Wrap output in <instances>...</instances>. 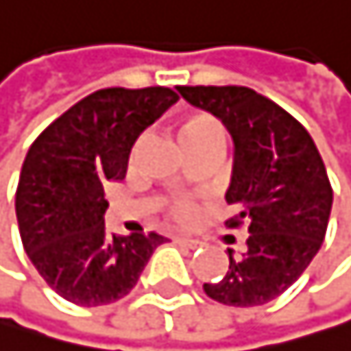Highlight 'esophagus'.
Masks as SVG:
<instances>
[{"label": "esophagus", "instance_id": "esophagus-1", "mask_svg": "<svg viewBox=\"0 0 351 351\" xmlns=\"http://www.w3.org/2000/svg\"><path fill=\"white\" fill-rule=\"evenodd\" d=\"M174 243L181 245V247H188V250H194V247H199L197 241H192V239H186V237H174Z\"/></svg>", "mask_w": 351, "mask_h": 351}]
</instances>
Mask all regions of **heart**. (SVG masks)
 Instances as JSON below:
<instances>
[{
  "label": "heart",
  "instance_id": "b5f03b06",
  "mask_svg": "<svg viewBox=\"0 0 351 351\" xmlns=\"http://www.w3.org/2000/svg\"><path fill=\"white\" fill-rule=\"evenodd\" d=\"M179 139H181V145L208 143V141L221 143L223 132H221V125L215 117H210L206 112H192L188 117H183V121L179 125ZM192 212H194V206L190 199H174L168 206V217L174 223H186V221H190Z\"/></svg>",
  "mask_w": 351,
  "mask_h": 351
}]
</instances>
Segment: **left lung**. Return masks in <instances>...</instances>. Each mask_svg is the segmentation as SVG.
<instances>
[{
    "label": "left lung",
    "mask_w": 351,
    "mask_h": 351,
    "mask_svg": "<svg viewBox=\"0 0 351 351\" xmlns=\"http://www.w3.org/2000/svg\"><path fill=\"white\" fill-rule=\"evenodd\" d=\"M179 95L228 128L234 143L226 192L237 215L230 228L247 226L245 252L228 250L230 269L203 283L210 298L254 307L283 294L321 250L332 212L328 170L310 132L281 106L245 86H177Z\"/></svg>",
    "instance_id": "obj_1"
}]
</instances>
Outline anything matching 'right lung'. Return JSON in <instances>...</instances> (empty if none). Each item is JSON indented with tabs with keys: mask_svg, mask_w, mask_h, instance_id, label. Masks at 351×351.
Listing matches in <instances>:
<instances>
[{
	"mask_svg": "<svg viewBox=\"0 0 351 351\" xmlns=\"http://www.w3.org/2000/svg\"><path fill=\"white\" fill-rule=\"evenodd\" d=\"M179 95L170 88H104L50 123L21 165L15 212L21 243L44 281L84 307L123 298L165 237L106 230V192L123 181L130 150Z\"/></svg>",
	"mask_w": 351,
	"mask_h": 351,
	"instance_id": "1",
	"label": "right lung"
}]
</instances>
